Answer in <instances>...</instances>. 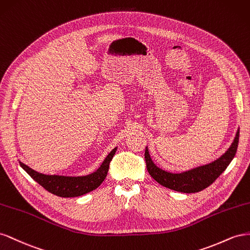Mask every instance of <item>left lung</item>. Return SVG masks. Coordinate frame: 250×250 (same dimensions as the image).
Instances as JSON below:
<instances>
[{
    "label": "left lung",
    "mask_w": 250,
    "mask_h": 250,
    "mask_svg": "<svg viewBox=\"0 0 250 250\" xmlns=\"http://www.w3.org/2000/svg\"><path fill=\"white\" fill-rule=\"evenodd\" d=\"M239 135L240 130H238L236 137H234L229 148L217 160L208 163V165L198 167L187 170V172L178 174L167 172V170H163L157 167L151 159V157H149L147 147H146L145 158L147 172L154 180L161 184L162 187H166L169 189L187 192V194L201 191L209 187L224 172L228 165L233 159L239 145Z\"/></svg>",
    "instance_id": "left-lung-1"
}]
</instances>
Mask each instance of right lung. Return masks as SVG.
I'll use <instances>...</instances> for the list:
<instances>
[{
	"label": "right lung",
	"instance_id": "obj_1",
	"mask_svg": "<svg viewBox=\"0 0 250 250\" xmlns=\"http://www.w3.org/2000/svg\"><path fill=\"white\" fill-rule=\"evenodd\" d=\"M117 147L113 148L111 153L106 156L96 172L92 173L87 176L81 177H67V176H59V175H44L42 173L35 172L31 167H27L23 162L20 161V166L22 167L27 174L29 175L33 180L37 181L42 185L46 190L51 192L53 195L63 198L78 197L87 194L89 191L97 188L99 185L105 179L108 174L110 162L115 155Z\"/></svg>",
	"mask_w": 250,
	"mask_h": 250
}]
</instances>
